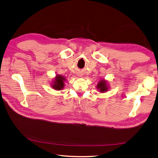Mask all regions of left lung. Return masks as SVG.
Returning a JSON list of instances; mask_svg holds the SVG:
<instances>
[{
	"instance_id": "obj_1",
	"label": "left lung",
	"mask_w": 158,
	"mask_h": 158,
	"mask_svg": "<svg viewBox=\"0 0 158 158\" xmlns=\"http://www.w3.org/2000/svg\"><path fill=\"white\" fill-rule=\"evenodd\" d=\"M109 89V88L107 82L105 79H102L97 85V89H98L100 93H105Z\"/></svg>"
}]
</instances>
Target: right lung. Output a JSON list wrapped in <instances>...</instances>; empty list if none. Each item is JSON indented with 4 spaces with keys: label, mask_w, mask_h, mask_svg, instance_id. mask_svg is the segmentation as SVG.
<instances>
[{
    "label": "right lung",
    "mask_w": 158,
    "mask_h": 158,
    "mask_svg": "<svg viewBox=\"0 0 158 158\" xmlns=\"http://www.w3.org/2000/svg\"><path fill=\"white\" fill-rule=\"evenodd\" d=\"M65 79H66L65 77L62 75H56L52 84V87L53 89L56 90H63L64 86H65L64 81H65Z\"/></svg>",
    "instance_id": "obj_1"
}]
</instances>
